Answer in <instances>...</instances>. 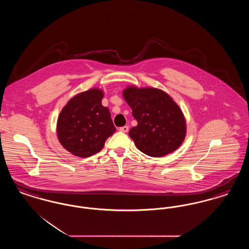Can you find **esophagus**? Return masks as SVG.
<instances>
[{
  "mask_svg": "<svg viewBox=\"0 0 249 249\" xmlns=\"http://www.w3.org/2000/svg\"><path fill=\"white\" fill-rule=\"evenodd\" d=\"M119 130L121 132H128L129 131V127L128 126H123V127H120Z\"/></svg>",
  "mask_w": 249,
  "mask_h": 249,
  "instance_id": "obj_1",
  "label": "esophagus"
}]
</instances>
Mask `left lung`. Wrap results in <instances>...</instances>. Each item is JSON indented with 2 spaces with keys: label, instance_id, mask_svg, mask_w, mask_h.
<instances>
[{
  "label": "left lung",
  "instance_id": "obj_1",
  "mask_svg": "<svg viewBox=\"0 0 249 249\" xmlns=\"http://www.w3.org/2000/svg\"><path fill=\"white\" fill-rule=\"evenodd\" d=\"M123 96L138 122L129 135L141 152L162 157L178 149L186 135V122L169 95L157 89L130 87Z\"/></svg>",
  "mask_w": 249,
  "mask_h": 249
}]
</instances>
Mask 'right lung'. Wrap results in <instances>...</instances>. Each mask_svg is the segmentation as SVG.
I'll use <instances>...</instances> for the list:
<instances>
[{
    "label": "right lung",
    "mask_w": 249,
    "mask_h": 249,
    "mask_svg": "<svg viewBox=\"0 0 249 249\" xmlns=\"http://www.w3.org/2000/svg\"><path fill=\"white\" fill-rule=\"evenodd\" d=\"M104 93L92 89L74 96L59 114L57 131L59 142L71 154L88 158L100 152L116 128Z\"/></svg>",
    "instance_id": "right-lung-1"
}]
</instances>
